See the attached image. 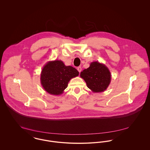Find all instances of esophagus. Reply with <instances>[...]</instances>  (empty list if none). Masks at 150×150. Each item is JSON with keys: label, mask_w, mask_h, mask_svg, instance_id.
<instances>
[{"label": "esophagus", "mask_w": 150, "mask_h": 150, "mask_svg": "<svg viewBox=\"0 0 150 150\" xmlns=\"http://www.w3.org/2000/svg\"><path fill=\"white\" fill-rule=\"evenodd\" d=\"M77 70H78V71L79 72H80L81 71V67H78L77 68Z\"/></svg>", "instance_id": "34e87169"}]
</instances>
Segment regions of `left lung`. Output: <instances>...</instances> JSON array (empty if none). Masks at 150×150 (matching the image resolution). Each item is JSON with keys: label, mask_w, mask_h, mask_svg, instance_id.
Wrapping results in <instances>:
<instances>
[{"label": "left lung", "mask_w": 150, "mask_h": 150, "mask_svg": "<svg viewBox=\"0 0 150 150\" xmlns=\"http://www.w3.org/2000/svg\"><path fill=\"white\" fill-rule=\"evenodd\" d=\"M80 77L93 92H103L111 83V74L105 64L98 61L92 62L89 67L80 72Z\"/></svg>", "instance_id": "left-lung-1"}]
</instances>
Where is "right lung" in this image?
Wrapping results in <instances>:
<instances>
[{
    "label": "right lung",
    "instance_id": "add662e5",
    "mask_svg": "<svg viewBox=\"0 0 150 150\" xmlns=\"http://www.w3.org/2000/svg\"><path fill=\"white\" fill-rule=\"evenodd\" d=\"M79 74L75 68L66 66L61 60L49 61L42 69L40 83L43 89L49 94L61 95L67 87L69 81Z\"/></svg>",
    "mask_w": 150,
    "mask_h": 150
}]
</instances>
